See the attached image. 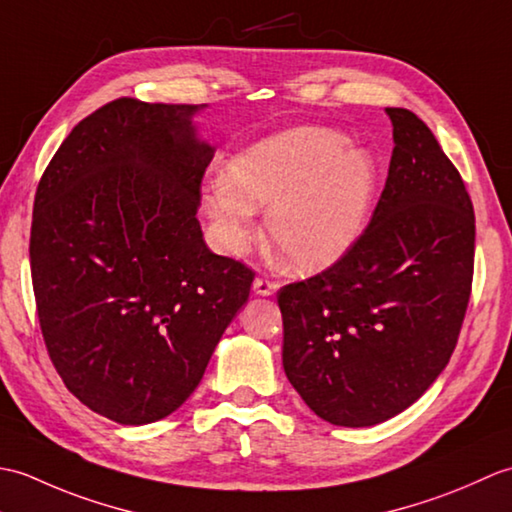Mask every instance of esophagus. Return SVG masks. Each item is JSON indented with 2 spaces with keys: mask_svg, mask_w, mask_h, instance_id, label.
I'll return each mask as SVG.
<instances>
[{
  "mask_svg": "<svg viewBox=\"0 0 512 512\" xmlns=\"http://www.w3.org/2000/svg\"><path fill=\"white\" fill-rule=\"evenodd\" d=\"M253 290L257 292V295H262V297L275 295V292L279 290V281L268 279V277H257V279L253 281Z\"/></svg>",
  "mask_w": 512,
  "mask_h": 512,
  "instance_id": "34e87169",
  "label": "esophagus"
}]
</instances>
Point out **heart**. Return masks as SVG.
I'll return each mask as SVG.
<instances>
[{
	"label": "heart",
	"mask_w": 512,
	"mask_h": 512,
	"mask_svg": "<svg viewBox=\"0 0 512 512\" xmlns=\"http://www.w3.org/2000/svg\"><path fill=\"white\" fill-rule=\"evenodd\" d=\"M376 165L365 149L323 127H297L239 154L204 187L220 244L239 253L268 209V235L299 273H319L350 250L367 224Z\"/></svg>",
	"instance_id": "b5f03b06"
}]
</instances>
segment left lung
I'll return each mask as SVG.
<instances>
[{"label":"left lung","instance_id":"left-lung-1","mask_svg":"<svg viewBox=\"0 0 512 512\" xmlns=\"http://www.w3.org/2000/svg\"><path fill=\"white\" fill-rule=\"evenodd\" d=\"M387 114L396 147L372 220L339 262L277 292L286 376L339 427L413 405L447 367L471 299V195L416 114Z\"/></svg>","mask_w":512,"mask_h":512}]
</instances>
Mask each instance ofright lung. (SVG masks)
Here are the masks:
<instances>
[{
    "label": "right lung",
    "instance_id": "obj_1",
    "mask_svg": "<svg viewBox=\"0 0 512 512\" xmlns=\"http://www.w3.org/2000/svg\"><path fill=\"white\" fill-rule=\"evenodd\" d=\"M198 110L110 101L63 140L35 193L43 343L65 387L118 424L156 422L193 394L255 279L202 239L213 147L195 138Z\"/></svg>",
    "mask_w": 512,
    "mask_h": 512
}]
</instances>
